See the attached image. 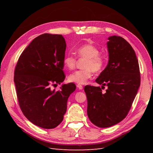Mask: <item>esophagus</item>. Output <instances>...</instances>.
<instances>
[{
  "label": "esophagus",
  "mask_w": 153,
  "mask_h": 153,
  "mask_svg": "<svg viewBox=\"0 0 153 153\" xmlns=\"http://www.w3.org/2000/svg\"><path fill=\"white\" fill-rule=\"evenodd\" d=\"M76 87L78 88V89H80V90H82L83 89V86L82 85H80V84H77L76 85Z\"/></svg>",
  "instance_id": "34e87169"
}]
</instances>
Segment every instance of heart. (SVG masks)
Segmentation results:
<instances>
[{
  "label": "heart",
  "instance_id": "heart-1",
  "mask_svg": "<svg viewBox=\"0 0 153 153\" xmlns=\"http://www.w3.org/2000/svg\"><path fill=\"white\" fill-rule=\"evenodd\" d=\"M77 56L80 58H85L83 67L84 69L77 70L68 76V80L78 84H84L91 78L93 71L99 72L102 70L105 66L106 58L103 55L100 54V50L92 44H84L76 49ZM76 57L69 53L65 55L63 59L64 66L68 69H73L76 63Z\"/></svg>",
  "mask_w": 153,
  "mask_h": 153
}]
</instances>
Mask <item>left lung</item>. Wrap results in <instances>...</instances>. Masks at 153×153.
<instances>
[{"instance_id":"1","label":"left lung","mask_w":153,"mask_h":153,"mask_svg":"<svg viewBox=\"0 0 153 153\" xmlns=\"http://www.w3.org/2000/svg\"><path fill=\"white\" fill-rule=\"evenodd\" d=\"M108 40V63L96 80L103 86L84 87L88 117L100 128L112 126L126 117L140 85L139 64L130 44L121 36ZM105 85L108 89L103 92Z\"/></svg>"}]
</instances>
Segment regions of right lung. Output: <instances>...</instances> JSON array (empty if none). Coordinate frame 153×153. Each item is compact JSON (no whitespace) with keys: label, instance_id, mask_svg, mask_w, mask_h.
Here are the masks:
<instances>
[{"label":"right lung","instance_id":"right-lung-1","mask_svg":"<svg viewBox=\"0 0 153 153\" xmlns=\"http://www.w3.org/2000/svg\"><path fill=\"white\" fill-rule=\"evenodd\" d=\"M66 43L61 34H43L32 40L22 53L14 73L17 100L23 114L32 123L53 129L61 123L73 83L55 91L51 87L65 79L63 59Z\"/></svg>","mask_w":153,"mask_h":153}]
</instances>
